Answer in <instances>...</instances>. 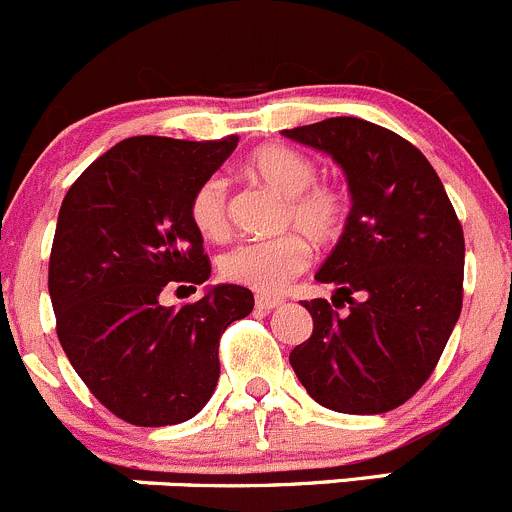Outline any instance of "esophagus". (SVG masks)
Returning <instances> with one entry per match:
<instances>
[{
  "instance_id": "obj_1",
  "label": "esophagus",
  "mask_w": 512,
  "mask_h": 512,
  "mask_svg": "<svg viewBox=\"0 0 512 512\" xmlns=\"http://www.w3.org/2000/svg\"><path fill=\"white\" fill-rule=\"evenodd\" d=\"M283 303V298H276V296H266V293H261V296H256V308H261V311H273V308H278Z\"/></svg>"
}]
</instances>
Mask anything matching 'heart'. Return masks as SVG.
<instances>
[{
  "label": "heart",
  "instance_id": "heart-1",
  "mask_svg": "<svg viewBox=\"0 0 512 512\" xmlns=\"http://www.w3.org/2000/svg\"><path fill=\"white\" fill-rule=\"evenodd\" d=\"M246 169L278 196H283L281 224L298 231L273 236L266 241H244L219 258V271L226 281L254 291H281L311 261L306 238L316 246L341 239L348 224V196L333 184H313L316 164L301 151L288 146H261L246 161ZM194 229L206 241H221L229 234V204L226 184L209 176L196 186L189 204Z\"/></svg>",
  "mask_w": 512,
  "mask_h": 512
}]
</instances>
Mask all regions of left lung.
Returning a JSON list of instances; mask_svg holds the SVG:
<instances>
[{
	"label": "left lung",
	"mask_w": 512,
	"mask_h": 512,
	"mask_svg": "<svg viewBox=\"0 0 512 512\" xmlns=\"http://www.w3.org/2000/svg\"><path fill=\"white\" fill-rule=\"evenodd\" d=\"M283 136L331 156L351 189V214L303 301L313 333L288 356L308 396L353 416L406 403L433 373L463 308L465 241L426 156L403 136L333 116ZM349 303L348 314L335 308Z\"/></svg>",
	"instance_id": "8db88e82"
}]
</instances>
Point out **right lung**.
<instances>
[{"instance_id":"obj_1","label":"right lung","mask_w":512,"mask_h":512,"mask_svg":"<svg viewBox=\"0 0 512 512\" xmlns=\"http://www.w3.org/2000/svg\"><path fill=\"white\" fill-rule=\"evenodd\" d=\"M236 144L131 136L86 166L59 209L49 256L59 343L96 401L131 426L194 418L219 383L221 333L254 311V293L234 283L181 308L159 301L176 283L209 281L189 204Z\"/></svg>"}]
</instances>
